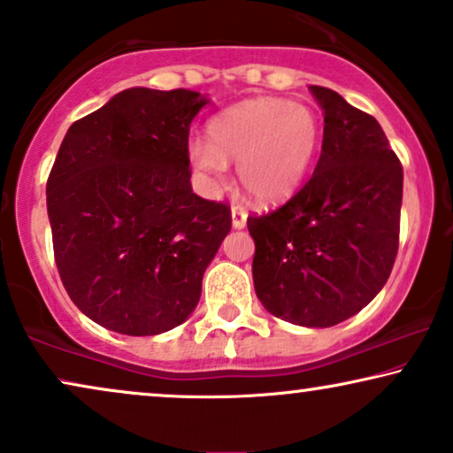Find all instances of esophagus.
Listing matches in <instances>:
<instances>
[{
    "mask_svg": "<svg viewBox=\"0 0 453 453\" xmlns=\"http://www.w3.org/2000/svg\"><path fill=\"white\" fill-rule=\"evenodd\" d=\"M231 216H233V226L235 228H243L245 222H248V214H245V210L242 208V205H233Z\"/></svg>",
    "mask_w": 453,
    "mask_h": 453,
    "instance_id": "1",
    "label": "esophagus"
}]
</instances>
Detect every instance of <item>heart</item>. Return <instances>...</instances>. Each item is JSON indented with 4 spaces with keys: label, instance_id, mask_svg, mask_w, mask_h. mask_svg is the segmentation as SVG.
Masks as SVG:
<instances>
[{
    "label": "heart",
    "instance_id": "obj_1",
    "mask_svg": "<svg viewBox=\"0 0 453 453\" xmlns=\"http://www.w3.org/2000/svg\"><path fill=\"white\" fill-rule=\"evenodd\" d=\"M321 144L315 111L286 98H252L222 111L210 142L193 141L188 157L199 174L220 180L239 164V182L256 203H281L298 191Z\"/></svg>",
    "mask_w": 453,
    "mask_h": 453
}]
</instances>
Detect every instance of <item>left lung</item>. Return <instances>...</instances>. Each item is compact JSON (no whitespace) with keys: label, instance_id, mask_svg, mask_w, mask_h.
I'll use <instances>...</instances> for the list:
<instances>
[{"label":"left lung","instance_id":"8db88e82","mask_svg":"<svg viewBox=\"0 0 453 453\" xmlns=\"http://www.w3.org/2000/svg\"><path fill=\"white\" fill-rule=\"evenodd\" d=\"M311 90L326 111L315 172L248 228L262 306L296 326L332 327L370 304L393 271L403 167L372 115L329 88Z\"/></svg>","mask_w":453,"mask_h":453}]
</instances>
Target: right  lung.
I'll return each instance as SVG.
<instances>
[{"instance_id": "1", "label": "right lung", "mask_w": 453, "mask_h": 453, "mask_svg": "<svg viewBox=\"0 0 453 453\" xmlns=\"http://www.w3.org/2000/svg\"><path fill=\"white\" fill-rule=\"evenodd\" d=\"M205 98L130 88L69 127L48 176L54 260L98 326L155 336L195 311L231 208L191 188L188 132Z\"/></svg>"}]
</instances>
